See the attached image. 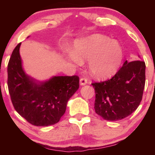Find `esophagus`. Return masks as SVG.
Listing matches in <instances>:
<instances>
[{
    "label": "esophagus",
    "instance_id": "esophagus-1",
    "mask_svg": "<svg viewBox=\"0 0 155 155\" xmlns=\"http://www.w3.org/2000/svg\"><path fill=\"white\" fill-rule=\"evenodd\" d=\"M87 80L86 79V78H81V79L80 80V85H85V84L87 83Z\"/></svg>",
    "mask_w": 155,
    "mask_h": 155
}]
</instances>
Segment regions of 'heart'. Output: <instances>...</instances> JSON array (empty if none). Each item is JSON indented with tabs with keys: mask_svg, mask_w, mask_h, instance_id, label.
I'll use <instances>...</instances> for the list:
<instances>
[{
	"mask_svg": "<svg viewBox=\"0 0 155 155\" xmlns=\"http://www.w3.org/2000/svg\"><path fill=\"white\" fill-rule=\"evenodd\" d=\"M68 58L77 65L89 61V71L93 77L106 80L119 71L124 60V50L120 43L104 35L94 34L74 41Z\"/></svg>",
	"mask_w": 155,
	"mask_h": 155,
	"instance_id": "b5f03b06",
	"label": "heart"
}]
</instances>
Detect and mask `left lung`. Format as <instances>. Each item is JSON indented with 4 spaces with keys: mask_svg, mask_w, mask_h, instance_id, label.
<instances>
[{
    "mask_svg": "<svg viewBox=\"0 0 155 155\" xmlns=\"http://www.w3.org/2000/svg\"><path fill=\"white\" fill-rule=\"evenodd\" d=\"M145 63L126 61L111 79L92 84L95 90V112L107 120H118L133 113L143 98Z\"/></svg>",
    "mask_w": 155,
    "mask_h": 155,
    "instance_id": "obj_1",
    "label": "left lung"
}]
</instances>
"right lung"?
Listing matches in <instances>:
<instances>
[{
    "label": "right lung",
    "instance_id": "obj_1",
    "mask_svg": "<svg viewBox=\"0 0 155 155\" xmlns=\"http://www.w3.org/2000/svg\"><path fill=\"white\" fill-rule=\"evenodd\" d=\"M20 45L15 48L8 65V90L15 109L34 126L56 124L65 114L69 99L79 88V78L53 76L45 81L31 78L23 68Z\"/></svg>",
    "mask_w": 155,
    "mask_h": 155
}]
</instances>
